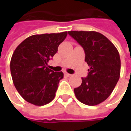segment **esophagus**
Here are the masks:
<instances>
[{
  "instance_id": "1",
  "label": "esophagus",
  "mask_w": 131,
  "mask_h": 131,
  "mask_svg": "<svg viewBox=\"0 0 131 131\" xmlns=\"http://www.w3.org/2000/svg\"><path fill=\"white\" fill-rule=\"evenodd\" d=\"M64 74H65V75L67 76V77H71V76H72L71 74L69 73H67V72H65V73H64Z\"/></svg>"
}]
</instances>
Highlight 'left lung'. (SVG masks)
Masks as SVG:
<instances>
[{"instance_id":"8db88e82","label":"left lung","mask_w":131,"mask_h":131,"mask_svg":"<svg viewBox=\"0 0 131 131\" xmlns=\"http://www.w3.org/2000/svg\"><path fill=\"white\" fill-rule=\"evenodd\" d=\"M84 48L85 62L90 67L87 78L74 92L81 103L96 105L114 90L120 75V57L115 45L105 36L95 31L68 32Z\"/></svg>"}]
</instances>
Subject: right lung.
Wrapping results in <instances>:
<instances>
[{
	"instance_id": "add662e5",
	"label": "right lung",
	"mask_w": 131,
	"mask_h": 131,
	"mask_svg": "<svg viewBox=\"0 0 131 131\" xmlns=\"http://www.w3.org/2000/svg\"><path fill=\"white\" fill-rule=\"evenodd\" d=\"M67 35V31L32 35L13 52L10 62L13 82L21 97L30 103L45 105L55 97L64 74L51 71L47 65Z\"/></svg>"
}]
</instances>
